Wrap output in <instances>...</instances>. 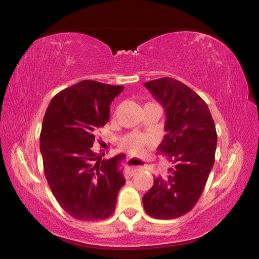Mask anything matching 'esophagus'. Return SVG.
<instances>
[{
  "label": "esophagus",
  "instance_id": "1",
  "mask_svg": "<svg viewBox=\"0 0 259 259\" xmlns=\"http://www.w3.org/2000/svg\"><path fill=\"white\" fill-rule=\"evenodd\" d=\"M137 172H138V168L135 167V165H131V167H127V169L125 170V178L130 179L133 177V175H135Z\"/></svg>",
  "mask_w": 259,
  "mask_h": 259
}]
</instances>
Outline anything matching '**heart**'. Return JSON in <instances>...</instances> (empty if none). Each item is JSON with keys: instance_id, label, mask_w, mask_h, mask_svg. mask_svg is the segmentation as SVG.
I'll list each match as a JSON object with an SVG mask.
<instances>
[{"instance_id": "1", "label": "heart", "mask_w": 259, "mask_h": 259, "mask_svg": "<svg viewBox=\"0 0 259 259\" xmlns=\"http://www.w3.org/2000/svg\"><path fill=\"white\" fill-rule=\"evenodd\" d=\"M151 138L140 133H130L123 136L120 140V147L130 153L138 154L144 150V147L149 144Z\"/></svg>"}]
</instances>
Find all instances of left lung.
I'll return each mask as SVG.
<instances>
[{"label": "left lung", "instance_id": "obj_1", "mask_svg": "<svg viewBox=\"0 0 259 259\" xmlns=\"http://www.w3.org/2000/svg\"><path fill=\"white\" fill-rule=\"evenodd\" d=\"M165 111V135L158 154L174 163L165 179H154L143 207L156 219H174L199 201L214 162L217 132L207 104L182 81L162 77L144 82Z\"/></svg>", "mask_w": 259, "mask_h": 259}]
</instances>
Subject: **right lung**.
<instances>
[{"label":"right lung","instance_id":"right-lung-1","mask_svg":"<svg viewBox=\"0 0 259 259\" xmlns=\"http://www.w3.org/2000/svg\"><path fill=\"white\" fill-rule=\"evenodd\" d=\"M123 86L81 80L51 100L42 121L40 152L55 199L81 221L104 220L115 211L125 180L124 154L102 159L94 151L98 130L109 120L110 104Z\"/></svg>","mask_w":259,"mask_h":259}]
</instances>
